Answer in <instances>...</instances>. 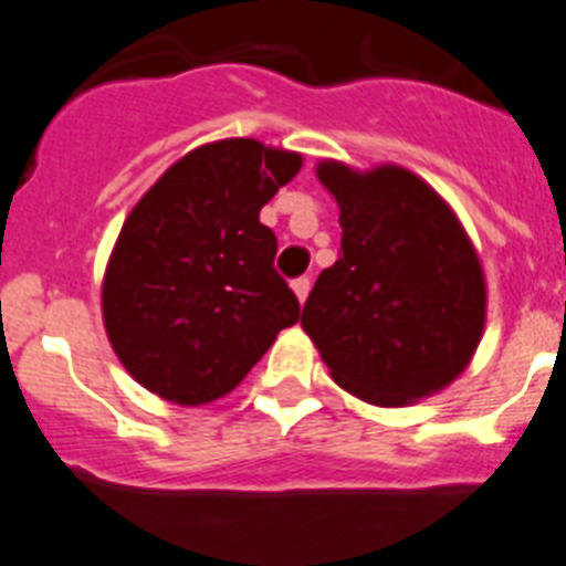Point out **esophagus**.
<instances>
[{"label":"esophagus","mask_w":566,"mask_h":566,"mask_svg":"<svg viewBox=\"0 0 566 566\" xmlns=\"http://www.w3.org/2000/svg\"><path fill=\"white\" fill-rule=\"evenodd\" d=\"M290 287H293V293L298 296V302H304L307 298V293H311V276H298L290 282Z\"/></svg>","instance_id":"esophagus-1"}]
</instances>
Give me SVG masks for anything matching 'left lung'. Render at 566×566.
<instances>
[{"mask_svg":"<svg viewBox=\"0 0 566 566\" xmlns=\"http://www.w3.org/2000/svg\"><path fill=\"white\" fill-rule=\"evenodd\" d=\"M318 179L342 210V255L313 284L302 327L358 399H424L479 347L488 307L479 255L447 201L405 167L356 174L322 161Z\"/></svg>","mask_w":566,"mask_h":566,"instance_id":"left-lung-1","label":"left lung"}]
</instances>
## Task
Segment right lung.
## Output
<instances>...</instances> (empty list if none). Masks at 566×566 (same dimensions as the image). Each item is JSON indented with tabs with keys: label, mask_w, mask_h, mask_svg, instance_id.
I'll list each match as a JSON object with an SVG mask.
<instances>
[{
	"label": "right lung",
	"mask_w": 566,
	"mask_h": 566,
	"mask_svg": "<svg viewBox=\"0 0 566 566\" xmlns=\"http://www.w3.org/2000/svg\"><path fill=\"white\" fill-rule=\"evenodd\" d=\"M302 156L253 139L196 147L130 210L107 262L102 311L125 370L176 405L233 390L298 322L259 210Z\"/></svg>",
	"instance_id": "obj_1"
}]
</instances>
